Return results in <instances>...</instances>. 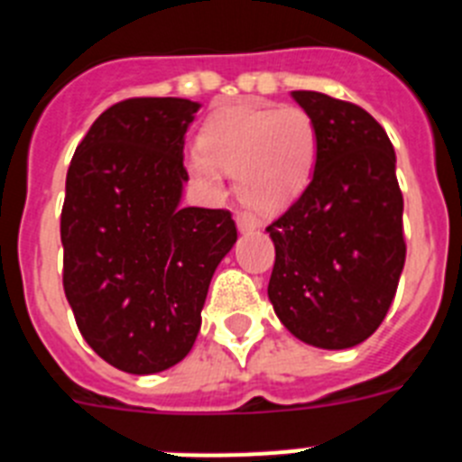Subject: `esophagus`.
Masks as SVG:
<instances>
[{
  "instance_id": "34e87169",
  "label": "esophagus",
  "mask_w": 462,
  "mask_h": 462,
  "mask_svg": "<svg viewBox=\"0 0 462 462\" xmlns=\"http://www.w3.org/2000/svg\"><path fill=\"white\" fill-rule=\"evenodd\" d=\"M236 224H238V231H243V234L254 231V228L261 226V222L252 215V212H238V215H236Z\"/></svg>"
}]
</instances>
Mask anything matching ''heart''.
<instances>
[{"label": "heart", "instance_id": "b5f03b06", "mask_svg": "<svg viewBox=\"0 0 462 462\" xmlns=\"http://www.w3.org/2000/svg\"><path fill=\"white\" fill-rule=\"evenodd\" d=\"M317 154V126L303 108L236 104L203 122L185 169L212 196L222 194L224 173H234L236 194L245 203L280 212L308 189Z\"/></svg>", "mask_w": 462, "mask_h": 462}]
</instances>
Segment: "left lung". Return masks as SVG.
Here are the masks:
<instances>
[{"label":"left lung","instance_id":"obj_1","mask_svg":"<svg viewBox=\"0 0 462 462\" xmlns=\"http://www.w3.org/2000/svg\"><path fill=\"white\" fill-rule=\"evenodd\" d=\"M291 97L317 126L319 154L308 189L266 228L268 298L298 340L349 349L379 328L405 266L395 152L361 106L305 89Z\"/></svg>","mask_w":462,"mask_h":462}]
</instances>
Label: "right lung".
<instances>
[{
  "instance_id": "1",
  "label": "right lung",
  "mask_w": 462,
  "mask_h": 462,
  "mask_svg": "<svg viewBox=\"0 0 462 462\" xmlns=\"http://www.w3.org/2000/svg\"><path fill=\"white\" fill-rule=\"evenodd\" d=\"M199 108L175 97L120 101L69 166L64 293L85 342L122 373H162L189 354L215 268L238 240L228 210L180 206Z\"/></svg>"
}]
</instances>
